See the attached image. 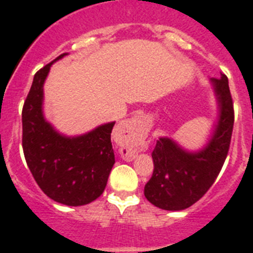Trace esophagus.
Masks as SVG:
<instances>
[{
  "mask_svg": "<svg viewBox=\"0 0 253 253\" xmlns=\"http://www.w3.org/2000/svg\"><path fill=\"white\" fill-rule=\"evenodd\" d=\"M123 134L122 156L125 161H133L135 152L147 147V128L139 119L129 120L120 124Z\"/></svg>",
  "mask_w": 253,
  "mask_h": 253,
  "instance_id": "esophagus-1",
  "label": "esophagus"
}]
</instances>
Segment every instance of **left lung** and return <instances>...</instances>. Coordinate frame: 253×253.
Returning a JSON list of instances; mask_svg holds the SVG:
<instances>
[{
	"label": "left lung",
	"mask_w": 253,
	"mask_h": 253,
	"mask_svg": "<svg viewBox=\"0 0 253 253\" xmlns=\"http://www.w3.org/2000/svg\"><path fill=\"white\" fill-rule=\"evenodd\" d=\"M220 106V118L209 144L199 153H187L169 138L156 143L153 175L144 186L149 203L165 210H182L207 194L218 177L231 146L234 109L228 78H211Z\"/></svg>",
	"instance_id": "obj_1"
}]
</instances>
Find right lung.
Wrapping results in <instances>:
<instances>
[{"instance_id": "obj_1", "label": "right lung", "mask_w": 253, "mask_h": 253, "mask_svg": "<svg viewBox=\"0 0 253 253\" xmlns=\"http://www.w3.org/2000/svg\"><path fill=\"white\" fill-rule=\"evenodd\" d=\"M66 54H60L53 62ZM53 62L34 76L22 107V149L31 175L54 202L78 207L104 193L115 163L111 131L115 123L77 138L58 134L42 111L43 84Z\"/></svg>"}]
</instances>
